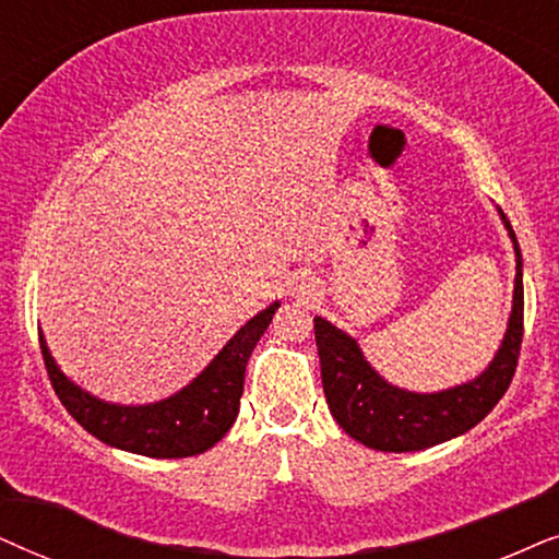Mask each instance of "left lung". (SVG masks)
I'll list each match as a JSON object with an SVG mask.
<instances>
[{"label":"left lung","instance_id":"1","mask_svg":"<svg viewBox=\"0 0 559 559\" xmlns=\"http://www.w3.org/2000/svg\"><path fill=\"white\" fill-rule=\"evenodd\" d=\"M516 252L513 307L503 342L490 366L473 381L437 393H414L391 385L370 368L362 349L347 332L314 317V337L322 362V385L330 412L342 429L370 450L416 452L465 435L486 419L516 373L524 337L522 250L511 222L498 210Z\"/></svg>","mask_w":559,"mask_h":559}]
</instances>
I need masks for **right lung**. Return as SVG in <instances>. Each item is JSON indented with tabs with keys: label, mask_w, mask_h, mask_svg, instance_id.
Here are the masks:
<instances>
[{
	"label": "right lung",
	"mask_w": 559,
	"mask_h": 559,
	"mask_svg": "<svg viewBox=\"0 0 559 559\" xmlns=\"http://www.w3.org/2000/svg\"><path fill=\"white\" fill-rule=\"evenodd\" d=\"M281 304L260 311L240 326L233 340L202 373L174 396L145 406L109 404L69 381L56 366L40 334L43 360L56 396L73 419L96 440L145 457H191L214 448L227 435L240 412V396L252 347L263 337Z\"/></svg>",
	"instance_id": "add662e5"
}]
</instances>
